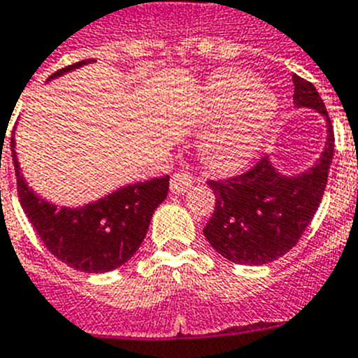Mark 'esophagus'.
<instances>
[{
	"mask_svg": "<svg viewBox=\"0 0 358 358\" xmlns=\"http://www.w3.org/2000/svg\"><path fill=\"white\" fill-rule=\"evenodd\" d=\"M191 185L192 178L187 173H183V171H176V173H173V176H171V191L175 192V194H183Z\"/></svg>",
	"mask_w": 358,
	"mask_h": 358,
	"instance_id": "34e87169",
	"label": "esophagus"
}]
</instances>
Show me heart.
<instances>
[{"instance_id":"heart-1","label":"heart","mask_w":358,"mask_h":358,"mask_svg":"<svg viewBox=\"0 0 358 358\" xmlns=\"http://www.w3.org/2000/svg\"><path fill=\"white\" fill-rule=\"evenodd\" d=\"M250 71L229 68L217 71L207 86V101L214 111H229L238 106L232 124L209 135L201 144L207 164L216 169H232L248 157L252 145L265 135L273 115V97L266 90L254 88Z\"/></svg>"}]
</instances>
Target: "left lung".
Instances as JSON below:
<instances>
[{
    "mask_svg": "<svg viewBox=\"0 0 358 358\" xmlns=\"http://www.w3.org/2000/svg\"><path fill=\"white\" fill-rule=\"evenodd\" d=\"M295 106L312 108L328 120V142L315 167L282 176L265 157L252 167L222 180H207L216 207L203 234L232 263L265 265L285 256L299 241L324 194L335 148L334 126L310 80L294 76Z\"/></svg>",
    "mask_w": 358,
    "mask_h": 358,
    "instance_id": "8db88e82",
    "label": "left lung"
}]
</instances>
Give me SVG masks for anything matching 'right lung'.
I'll use <instances>...</instances> for the list:
<instances>
[{"instance_id":"obj_1","label":"right lung","mask_w":358,"mask_h":358,"mask_svg":"<svg viewBox=\"0 0 358 358\" xmlns=\"http://www.w3.org/2000/svg\"><path fill=\"white\" fill-rule=\"evenodd\" d=\"M88 63L92 59L61 68L50 79ZM10 148L17 196L24 214L50 252L80 272H110L124 265L142 245L155 209L169 191L166 175L126 185L80 209H57L29 189L15 158L14 138H10Z\"/></svg>"}]
</instances>
